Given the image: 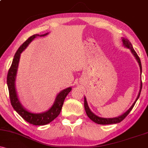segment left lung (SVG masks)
<instances>
[{
  "instance_id": "obj_1",
  "label": "left lung",
  "mask_w": 148,
  "mask_h": 148,
  "mask_svg": "<svg viewBox=\"0 0 148 148\" xmlns=\"http://www.w3.org/2000/svg\"><path fill=\"white\" fill-rule=\"evenodd\" d=\"M122 41H123V44L124 47L130 49V50L131 51V52L132 53V54H133V55L134 56V57H135L136 60L137 62H138V63L139 64V67H140V75H141L142 66H141V62H140V58H139L138 56L137 55V53H136L135 51H134V49L133 48V47H132V45L131 44V42L129 41L127 39L125 38V37H123V39H122ZM141 89H142V81H140V90H139L138 95V96H137L136 99L135 101H134L133 104L132 105V106H131L130 108H129V109L127 110V111L125 112V113H123V115H120V116H118V117H116V118H101V117L97 116V115L95 114L94 113H92V112L91 111V110L90 109L89 106H88V104L87 100H86V97H84V107H85V110H86V114H87L88 118L90 119L91 120H92L94 123H95L97 124H99V125H110V124H117V123H120V122L123 121L124 119L126 118V117L127 116V115H128L129 113H130V111H132V109L133 108V107L134 106V105H135L136 102V101L139 98V96H140V92H141Z\"/></svg>"
}]
</instances>
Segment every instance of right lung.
I'll return each mask as SVG.
<instances>
[{"label":"right lung","mask_w":148,"mask_h":148,"mask_svg":"<svg viewBox=\"0 0 148 148\" xmlns=\"http://www.w3.org/2000/svg\"><path fill=\"white\" fill-rule=\"evenodd\" d=\"M48 34L49 33H47L40 35L38 34L33 35V36L30 37L25 42H23V45H21V47L18 49L16 53H15L12 60V63L11 67L8 71V77H7V84H8V90H9L10 99L12 106L15 111L17 112L18 114L21 115L25 121L33 125H47V124L52 122L54 119L56 118L58 115L60 114L64 99L69 94V92L72 90V87H69L63 90L60 91L56 97L52 106L49 108L48 111L40 113H35L28 111L23 106V105L21 104L19 99H18L16 90L15 81H16V74H17L18 62H19L21 53L27 48L28 45L33 41L35 37L39 36L44 37Z\"/></svg>","instance_id":"add662e5"}]
</instances>
